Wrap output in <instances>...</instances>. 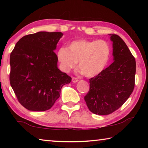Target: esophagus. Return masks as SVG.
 I'll return each instance as SVG.
<instances>
[{
	"label": "esophagus",
	"instance_id": "34e87169",
	"mask_svg": "<svg viewBox=\"0 0 148 148\" xmlns=\"http://www.w3.org/2000/svg\"><path fill=\"white\" fill-rule=\"evenodd\" d=\"M72 82H73V83H76V82H78V79L76 78V77H72Z\"/></svg>",
	"mask_w": 148,
	"mask_h": 148
}]
</instances>
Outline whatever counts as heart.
Instances as JSON below:
<instances>
[{"label": "heart", "mask_w": 148, "mask_h": 148, "mask_svg": "<svg viewBox=\"0 0 148 148\" xmlns=\"http://www.w3.org/2000/svg\"><path fill=\"white\" fill-rule=\"evenodd\" d=\"M111 56V46L103 40H76L68 48L62 47L57 51V58L62 71L69 72L78 61L79 71L87 77L97 76L106 68Z\"/></svg>", "instance_id": "b5f03b06"}]
</instances>
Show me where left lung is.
<instances>
[{
    "instance_id": "left-lung-1",
    "label": "left lung",
    "mask_w": 148,
    "mask_h": 148,
    "mask_svg": "<svg viewBox=\"0 0 148 148\" xmlns=\"http://www.w3.org/2000/svg\"><path fill=\"white\" fill-rule=\"evenodd\" d=\"M110 36L113 42L114 62L89 79V91L84 97L89 110L97 115L116 111L129 99L134 87V57L121 37L113 34Z\"/></svg>"
}]
</instances>
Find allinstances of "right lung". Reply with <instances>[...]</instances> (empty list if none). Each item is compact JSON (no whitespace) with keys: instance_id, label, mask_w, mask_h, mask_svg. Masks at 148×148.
<instances>
[{"instance_id":"add662e5","label":"right lung","mask_w":148,"mask_h":148,"mask_svg":"<svg viewBox=\"0 0 148 148\" xmlns=\"http://www.w3.org/2000/svg\"><path fill=\"white\" fill-rule=\"evenodd\" d=\"M61 32L40 31L17 42L10 54V82L22 106L31 111H46L60 97L72 78L57 66L54 51Z\"/></svg>"}]
</instances>
